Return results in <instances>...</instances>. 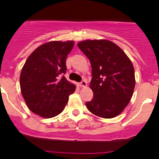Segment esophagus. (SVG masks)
<instances>
[{
  "label": "esophagus",
  "mask_w": 159,
  "mask_h": 159,
  "mask_svg": "<svg viewBox=\"0 0 159 159\" xmlns=\"http://www.w3.org/2000/svg\"><path fill=\"white\" fill-rule=\"evenodd\" d=\"M79 86H80V87H86L87 86V80H84L81 81V82L79 84Z\"/></svg>",
  "instance_id": "obj_1"
}]
</instances>
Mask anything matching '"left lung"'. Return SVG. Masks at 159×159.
<instances>
[{
    "label": "left lung",
    "mask_w": 159,
    "mask_h": 159,
    "mask_svg": "<svg viewBox=\"0 0 159 159\" xmlns=\"http://www.w3.org/2000/svg\"><path fill=\"white\" fill-rule=\"evenodd\" d=\"M79 48L92 65L90 88L93 99L86 102L92 114L105 119L119 116L131 99L134 86L133 64L124 52L110 40H84Z\"/></svg>",
    "instance_id": "8db88e82"
}]
</instances>
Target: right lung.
Instances as JSON below:
<instances>
[{"instance_id":"1","label":"right lung","mask_w":159,"mask_h":159,"mask_svg":"<svg viewBox=\"0 0 159 159\" xmlns=\"http://www.w3.org/2000/svg\"><path fill=\"white\" fill-rule=\"evenodd\" d=\"M74 41L43 43L29 57L20 76L22 95L29 110L43 118L63 111L75 84L66 80V58Z\"/></svg>"}]
</instances>
